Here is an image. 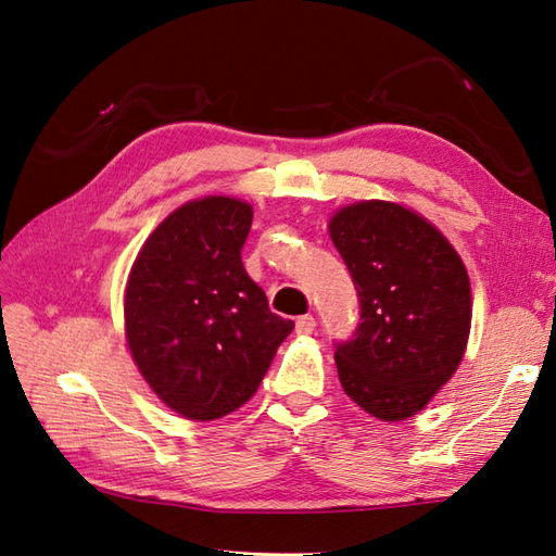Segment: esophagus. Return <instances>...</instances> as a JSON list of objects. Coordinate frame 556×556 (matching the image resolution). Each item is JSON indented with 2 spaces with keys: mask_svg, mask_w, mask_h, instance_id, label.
<instances>
[{
  "mask_svg": "<svg viewBox=\"0 0 556 556\" xmlns=\"http://www.w3.org/2000/svg\"><path fill=\"white\" fill-rule=\"evenodd\" d=\"M315 331V317L313 315H301L296 319V333L299 336H308Z\"/></svg>",
  "mask_w": 556,
  "mask_h": 556,
  "instance_id": "esophagus-1",
  "label": "esophagus"
}]
</instances>
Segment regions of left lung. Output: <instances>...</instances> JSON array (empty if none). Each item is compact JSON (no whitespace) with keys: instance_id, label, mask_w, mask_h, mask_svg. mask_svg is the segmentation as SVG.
I'll return each mask as SVG.
<instances>
[{"instance_id":"1","label":"left lung","mask_w":556,"mask_h":556,"mask_svg":"<svg viewBox=\"0 0 556 556\" xmlns=\"http://www.w3.org/2000/svg\"><path fill=\"white\" fill-rule=\"evenodd\" d=\"M329 233L359 296V325L336 343L343 392L384 422L417 415L457 371L470 331V282L457 250L425 217L357 201Z\"/></svg>"}]
</instances>
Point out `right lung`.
<instances>
[{
	"mask_svg": "<svg viewBox=\"0 0 556 556\" xmlns=\"http://www.w3.org/2000/svg\"><path fill=\"white\" fill-rule=\"evenodd\" d=\"M252 208L206 197L174 211L150 233L125 292L131 357L153 392L188 419H217L257 392L292 319L241 262Z\"/></svg>",
	"mask_w": 556,
	"mask_h": 556,
	"instance_id": "add662e5",
	"label": "right lung"
}]
</instances>
